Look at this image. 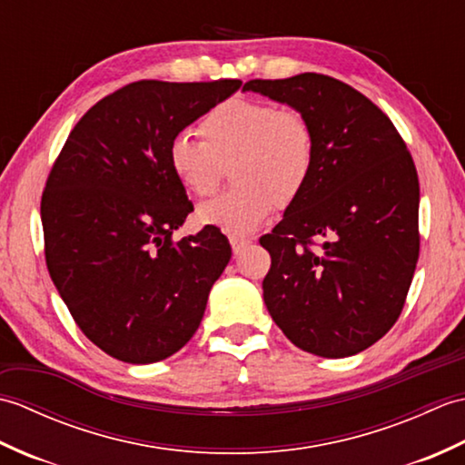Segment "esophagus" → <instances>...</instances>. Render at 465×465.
<instances>
[{
    "mask_svg": "<svg viewBox=\"0 0 465 465\" xmlns=\"http://www.w3.org/2000/svg\"><path fill=\"white\" fill-rule=\"evenodd\" d=\"M230 243H232V250H233V253L238 255V253H242L245 248H248V245H250V240L238 238V235H230Z\"/></svg>",
    "mask_w": 465,
    "mask_h": 465,
    "instance_id": "obj_1",
    "label": "esophagus"
}]
</instances>
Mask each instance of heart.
Instances as JSON below:
<instances>
[{
  "instance_id": "1",
  "label": "heart",
  "mask_w": 465,
  "mask_h": 465,
  "mask_svg": "<svg viewBox=\"0 0 465 465\" xmlns=\"http://www.w3.org/2000/svg\"><path fill=\"white\" fill-rule=\"evenodd\" d=\"M203 142L180 134L167 145V165L185 192H215L232 165L230 192L197 207V222L230 235L258 230L275 205L285 207L308 185L315 137L308 117L270 102L232 97L203 115Z\"/></svg>"
}]
</instances>
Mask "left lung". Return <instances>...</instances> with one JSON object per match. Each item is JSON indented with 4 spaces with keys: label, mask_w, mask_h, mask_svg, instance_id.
Returning <instances> with one entry per match:
<instances>
[{
    "label": "left lung",
    "mask_w": 465,
    "mask_h": 465,
    "mask_svg": "<svg viewBox=\"0 0 465 465\" xmlns=\"http://www.w3.org/2000/svg\"><path fill=\"white\" fill-rule=\"evenodd\" d=\"M308 117V185L260 243L272 255L263 302L293 345L348 358L391 330L420 255V182L401 135L378 105L330 75L252 80Z\"/></svg>",
    "instance_id": "left-lung-1"
}]
</instances>
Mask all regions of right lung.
I'll use <instances>...</instances> for the list:
<instances>
[{"mask_svg": "<svg viewBox=\"0 0 465 465\" xmlns=\"http://www.w3.org/2000/svg\"><path fill=\"white\" fill-rule=\"evenodd\" d=\"M240 85H125L75 124L49 172V275L87 340L115 360L153 363L180 351L232 258L212 225L172 240L193 205L170 172L167 145Z\"/></svg>", "mask_w": 465, "mask_h": 465, "instance_id": "add662e5", "label": "right lung"}]
</instances>
